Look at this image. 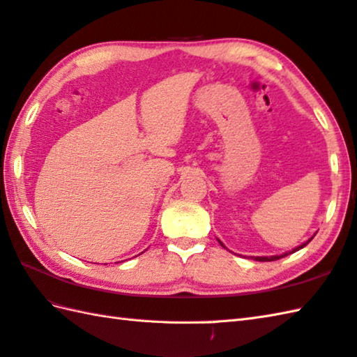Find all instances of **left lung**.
Listing matches in <instances>:
<instances>
[{
	"mask_svg": "<svg viewBox=\"0 0 357 357\" xmlns=\"http://www.w3.org/2000/svg\"><path fill=\"white\" fill-rule=\"evenodd\" d=\"M314 234H316V233H314ZM314 234H313V236L310 238L308 241H305L304 244H301V245H298V247H296V248H293L291 252H285V253H282V255H276V256H252V259H255V261H259V262H267V261L270 262V261H276V259H280V257H285V256H288V255H291V253H294V252H298V250H301V248H304V247L308 244V242L314 238ZM218 242H219V244H221V245L225 248V245L222 244L221 241L218 239Z\"/></svg>",
	"mask_w": 357,
	"mask_h": 357,
	"instance_id": "8db88e82",
	"label": "left lung"
}]
</instances>
